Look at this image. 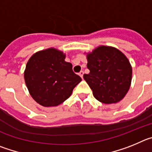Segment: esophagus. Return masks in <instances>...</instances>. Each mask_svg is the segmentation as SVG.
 I'll use <instances>...</instances> for the list:
<instances>
[{"label":"esophagus","mask_w":152,"mask_h":152,"mask_svg":"<svg viewBox=\"0 0 152 152\" xmlns=\"http://www.w3.org/2000/svg\"><path fill=\"white\" fill-rule=\"evenodd\" d=\"M79 75H80V77H81V78H83V75H84V72H82V71H81V72H79V74H78Z\"/></svg>","instance_id":"obj_1"}]
</instances>
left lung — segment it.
<instances>
[{
  "label": "left lung",
  "mask_w": 152,
  "mask_h": 152,
  "mask_svg": "<svg viewBox=\"0 0 152 152\" xmlns=\"http://www.w3.org/2000/svg\"><path fill=\"white\" fill-rule=\"evenodd\" d=\"M89 74L84 79L96 100L106 104L123 100L132 81V66L121 51L111 46L100 45L88 53Z\"/></svg>",
  "instance_id": "left-lung-1"
}]
</instances>
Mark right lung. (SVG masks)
Here are the masks:
<instances>
[{
    "label": "right lung",
    "instance_id": "add662e5",
    "mask_svg": "<svg viewBox=\"0 0 152 152\" xmlns=\"http://www.w3.org/2000/svg\"><path fill=\"white\" fill-rule=\"evenodd\" d=\"M65 55L54 48L36 52L24 72L25 83L31 96L45 107H56L66 100L81 81L64 61Z\"/></svg>",
    "mask_w": 152,
    "mask_h": 152
}]
</instances>
